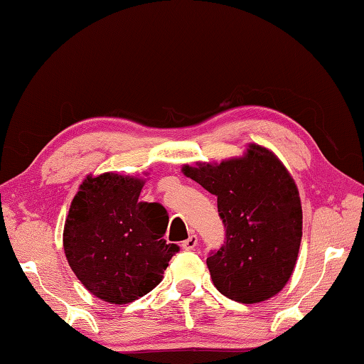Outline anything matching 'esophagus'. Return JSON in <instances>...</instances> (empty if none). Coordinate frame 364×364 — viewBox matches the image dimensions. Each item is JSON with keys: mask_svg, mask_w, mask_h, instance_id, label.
Listing matches in <instances>:
<instances>
[{"mask_svg": "<svg viewBox=\"0 0 364 364\" xmlns=\"http://www.w3.org/2000/svg\"><path fill=\"white\" fill-rule=\"evenodd\" d=\"M197 241H199V239H197L196 234H191V236L186 239V241L181 242V247L184 250H193L196 245H197Z\"/></svg>", "mask_w": 364, "mask_h": 364, "instance_id": "1", "label": "esophagus"}]
</instances>
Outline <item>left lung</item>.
Here are the masks:
<instances>
[{"instance_id":"8db88e82","label":"left lung","mask_w":364,"mask_h":364,"mask_svg":"<svg viewBox=\"0 0 364 364\" xmlns=\"http://www.w3.org/2000/svg\"><path fill=\"white\" fill-rule=\"evenodd\" d=\"M183 173L217 196L225 244L207 267L218 291L241 304H258L282 291L301 241L297 184L267 147L249 144L241 157L183 165Z\"/></svg>"}]
</instances>
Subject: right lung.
<instances>
[{"label":"right lung","mask_w":364,"mask_h":364,"mask_svg":"<svg viewBox=\"0 0 364 364\" xmlns=\"http://www.w3.org/2000/svg\"><path fill=\"white\" fill-rule=\"evenodd\" d=\"M144 181L112 171L88 175L65 218L63 241L72 271L95 297L114 305L151 292L180 249L164 239V205L138 200Z\"/></svg>","instance_id":"1"}]
</instances>
